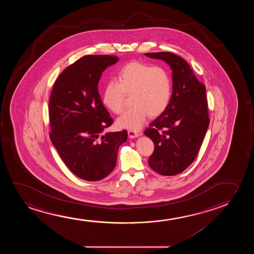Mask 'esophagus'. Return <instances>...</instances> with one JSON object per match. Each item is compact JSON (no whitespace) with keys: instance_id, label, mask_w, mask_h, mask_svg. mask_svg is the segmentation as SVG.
I'll list each match as a JSON object with an SVG mask.
<instances>
[{"instance_id":"1","label":"esophagus","mask_w":254,"mask_h":254,"mask_svg":"<svg viewBox=\"0 0 254 254\" xmlns=\"http://www.w3.org/2000/svg\"><path fill=\"white\" fill-rule=\"evenodd\" d=\"M127 133H128L129 138H131V139L137 138V137L139 135V132L132 131V130H128Z\"/></svg>"}]
</instances>
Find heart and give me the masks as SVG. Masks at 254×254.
<instances>
[{
	"mask_svg": "<svg viewBox=\"0 0 254 254\" xmlns=\"http://www.w3.org/2000/svg\"><path fill=\"white\" fill-rule=\"evenodd\" d=\"M117 80L106 84L102 101L106 108L119 115L124 109L126 94H132L133 107L117 120L120 127L137 131L149 115H161L170 103L173 83L162 66L132 62L119 71Z\"/></svg>",
	"mask_w": 254,
	"mask_h": 254,
	"instance_id": "1",
	"label": "heart"
}]
</instances>
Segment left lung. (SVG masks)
Listing matches in <instances>:
<instances>
[{
  "label": "left lung",
  "instance_id": "1",
  "mask_svg": "<svg viewBox=\"0 0 254 254\" xmlns=\"http://www.w3.org/2000/svg\"><path fill=\"white\" fill-rule=\"evenodd\" d=\"M145 55L166 62L173 71L170 103L144 132L154 143L150 167L161 175L173 176L192 163L208 128L205 87L181 56L169 52Z\"/></svg>",
  "mask_w": 254,
  "mask_h": 254
}]
</instances>
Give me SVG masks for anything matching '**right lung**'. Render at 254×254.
<instances>
[{"mask_svg": "<svg viewBox=\"0 0 254 254\" xmlns=\"http://www.w3.org/2000/svg\"><path fill=\"white\" fill-rule=\"evenodd\" d=\"M117 56H86L67 66L55 82L49 105V137L77 177L97 181L115 169L127 132H106L114 122L102 103L98 82Z\"/></svg>", "mask_w": 254, "mask_h": 254, "instance_id": "add662e5", "label": "right lung"}]
</instances>
